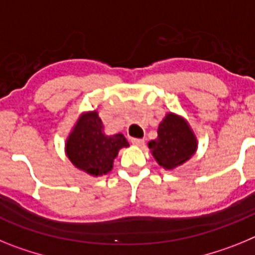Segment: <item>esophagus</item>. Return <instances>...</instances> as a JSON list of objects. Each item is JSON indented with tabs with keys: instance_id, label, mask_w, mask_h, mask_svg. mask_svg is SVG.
Masks as SVG:
<instances>
[{
	"instance_id": "1",
	"label": "esophagus",
	"mask_w": 255,
	"mask_h": 255,
	"mask_svg": "<svg viewBox=\"0 0 255 255\" xmlns=\"http://www.w3.org/2000/svg\"><path fill=\"white\" fill-rule=\"evenodd\" d=\"M132 143L136 146H143L145 145V141L142 138H132Z\"/></svg>"
}]
</instances>
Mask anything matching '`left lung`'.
I'll return each instance as SVG.
<instances>
[{"label":"left lung","mask_w":255,"mask_h":255,"mask_svg":"<svg viewBox=\"0 0 255 255\" xmlns=\"http://www.w3.org/2000/svg\"><path fill=\"white\" fill-rule=\"evenodd\" d=\"M149 149L160 167L174 169L195 154L198 140L187 121L168 113L159 125L158 137L149 142Z\"/></svg>","instance_id":"obj_1"}]
</instances>
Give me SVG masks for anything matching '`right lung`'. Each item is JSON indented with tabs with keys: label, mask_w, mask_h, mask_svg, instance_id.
Here are the masks:
<instances>
[{
	"label": "right lung",
	"mask_w": 255,
	"mask_h": 255,
	"mask_svg": "<svg viewBox=\"0 0 255 255\" xmlns=\"http://www.w3.org/2000/svg\"><path fill=\"white\" fill-rule=\"evenodd\" d=\"M129 146L122 133L108 136L99 113H83L65 143V152L73 165L91 176L109 173L122 147Z\"/></svg>",
	"instance_id": "right-lung-1"
}]
</instances>
